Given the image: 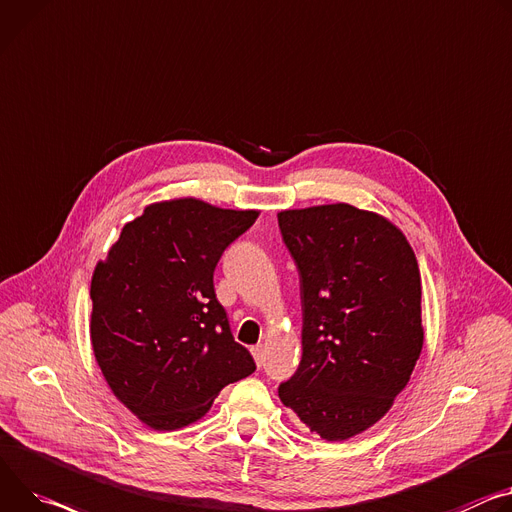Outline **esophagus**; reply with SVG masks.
I'll return each mask as SVG.
<instances>
[{"label": "esophagus", "instance_id": "obj_1", "mask_svg": "<svg viewBox=\"0 0 512 512\" xmlns=\"http://www.w3.org/2000/svg\"><path fill=\"white\" fill-rule=\"evenodd\" d=\"M251 353H253V359H255L257 367H261L263 361H265V349H263V345H255V347L251 349Z\"/></svg>", "mask_w": 512, "mask_h": 512}]
</instances>
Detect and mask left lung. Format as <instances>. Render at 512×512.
Instances as JSON below:
<instances>
[{"label":"left lung","instance_id":"left-lung-1","mask_svg":"<svg viewBox=\"0 0 512 512\" xmlns=\"http://www.w3.org/2000/svg\"><path fill=\"white\" fill-rule=\"evenodd\" d=\"M277 222L302 300V359L277 394L312 433L345 441L392 408L421 357V271L382 214L339 202Z\"/></svg>","mask_w":512,"mask_h":512}]
</instances>
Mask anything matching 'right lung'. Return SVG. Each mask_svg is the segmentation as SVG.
<instances>
[{
    "mask_svg": "<svg viewBox=\"0 0 512 512\" xmlns=\"http://www.w3.org/2000/svg\"><path fill=\"white\" fill-rule=\"evenodd\" d=\"M259 210L198 198L149 204L91 277L89 337L112 394L147 427L177 431L255 371L214 294L224 249Z\"/></svg>",
    "mask_w": 512,
    "mask_h": 512,
    "instance_id": "obj_1",
    "label": "right lung"
}]
</instances>
